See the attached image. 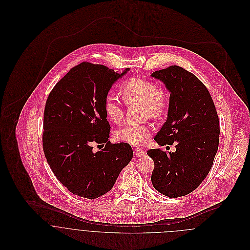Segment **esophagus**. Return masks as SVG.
Masks as SVG:
<instances>
[{
    "label": "esophagus",
    "instance_id": "1",
    "mask_svg": "<svg viewBox=\"0 0 250 250\" xmlns=\"http://www.w3.org/2000/svg\"><path fill=\"white\" fill-rule=\"evenodd\" d=\"M134 153H135V155L136 156H138V157H143V156H144L145 155V151L143 150V149H142V148H135L134 149Z\"/></svg>",
    "mask_w": 250,
    "mask_h": 250
}]
</instances>
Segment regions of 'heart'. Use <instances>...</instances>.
Returning <instances> with one entry per match:
<instances>
[{"label": "heart", "mask_w": 250, "mask_h": 250, "mask_svg": "<svg viewBox=\"0 0 250 250\" xmlns=\"http://www.w3.org/2000/svg\"><path fill=\"white\" fill-rule=\"evenodd\" d=\"M121 93L126 102H140L145 105L146 113L152 118L161 117L167 110V96L163 87L147 79L133 77L122 83ZM107 116L114 123H119L124 116L120 100L114 95H107L105 101ZM151 136V128L146 125L127 123L114 131L117 141L141 145Z\"/></svg>", "instance_id": "obj_1"}]
</instances>
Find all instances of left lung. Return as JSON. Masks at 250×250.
<instances>
[{
	"label": "left lung",
	"mask_w": 250,
	"mask_h": 250,
	"mask_svg": "<svg viewBox=\"0 0 250 250\" xmlns=\"http://www.w3.org/2000/svg\"><path fill=\"white\" fill-rule=\"evenodd\" d=\"M170 92L167 118L154 138L159 145L176 151H147L154 161L153 187L170 198L193 191L207 177L219 142V122L214 101L203 83L192 73L171 65L153 72Z\"/></svg>",
	"instance_id": "left-lung-1"
}]
</instances>
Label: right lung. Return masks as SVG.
Instances as JSON below:
<instances>
[{
  "label": "right lung",
  "instance_id": "add662e5",
  "mask_svg": "<svg viewBox=\"0 0 250 250\" xmlns=\"http://www.w3.org/2000/svg\"><path fill=\"white\" fill-rule=\"evenodd\" d=\"M122 73L82 62L52 89L43 121V151L57 179L72 193L98 198L111 189L133 158L129 143H110L105 101ZM94 144L105 145L96 151ZM100 149V148H99Z\"/></svg>",
  "mask_w": 250,
  "mask_h": 250
}]
</instances>
